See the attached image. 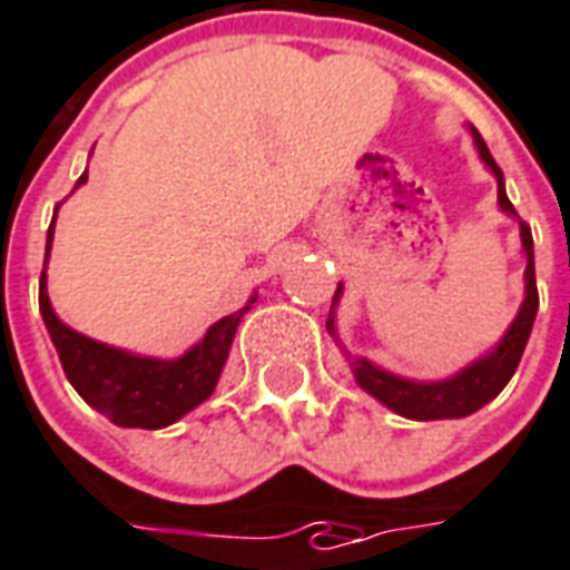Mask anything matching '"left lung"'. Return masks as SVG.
<instances>
[{
    "label": "left lung",
    "mask_w": 570,
    "mask_h": 570,
    "mask_svg": "<svg viewBox=\"0 0 570 570\" xmlns=\"http://www.w3.org/2000/svg\"><path fill=\"white\" fill-rule=\"evenodd\" d=\"M472 138L478 144V153L487 161V168L493 170L495 179H499V204H502L504 213L517 216V209L504 195V177L502 168L495 165V158L490 156V149L483 144V138L478 135V128H472ZM520 219V216H517ZM520 237H523V249L529 255V267H525V301L520 306V315L513 318L511 331L504 333V340L495 345V351H490L487 357H481L478 363H472L469 370H463L460 375H453L448 382H409V379H400V375H391V372L372 366L370 361L363 357H354L351 366H354V379L361 384L363 391H370L379 402H384L387 409H393L402 417H412V421H442V417H465V414L478 412L481 405H487L490 400H495L502 387L511 382V375L520 366V357H523L525 342H529V333H532L534 312H538V285H534V252H532V230L520 219ZM340 297V288L333 294V301ZM333 331V318H327Z\"/></svg>",
    "instance_id": "left-lung-1"
}]
</instances>
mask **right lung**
<instances>
[{"mask_svg": "<svg viewBox=\"0 0 570 570\" xmlns=\"http://www.w3.org/2000/svg\"><path fill=\"white\" fill-rule=\"evenodd\" d=\"M77 183H87V174ZM50 239H53V225L47 230V252H50ZM38 306L45 315L47 333L57 345L59 363L68 382L75 384V391L105 414L107 421H114L117 426H140V430H161L179 421L216 391L239 318L249 309L246 306L228 318L216 321L204 342L186 351L179 361H153L128 351L107 348L101 342L87 340L66 327L47 301L45 269L38 282Z\"/></svg>", "mask_w": 570, "mask_h": 570, "instance_id": "1", "label": "right lung"}]
</instances>
